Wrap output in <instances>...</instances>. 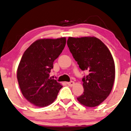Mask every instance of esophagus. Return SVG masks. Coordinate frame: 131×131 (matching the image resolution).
Here are the masks:
<instances>
[{"label":"esophagus","instance_id":"34e87169","mask_svg":"<svg viewBox=\"0 0 131 131\" xmlns=\"http://www.w3.org/2000/svg\"><path fill=\"white\" fill-rule=\"evenodd\" d=\"M67 84L69 85V86H73V85L75 84V83L72 81H70V82H67Z\"/></svg>","mask_w":131,"mask_h":131}]
</instances>
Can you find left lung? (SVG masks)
Instances as JSON below:
<instances>
[{
  "instance_id": "left-lung-1",
  "label": "left lung",
  "mask_w": 131,
  "mask_h": 131,
  "mask_svg": "<svg viewBox=\"0 0 131 131\" xmlns=\"http://www.w3.org/2000/svg\"><path fill=\"white\" fill-rule=\"evenodd\" d=\"M67 46L82 70L84 92L77 100L88 107L101 104L110 94L115 80V63L106 45L95 37H69Z\"/></svg>"
}]
</instances>
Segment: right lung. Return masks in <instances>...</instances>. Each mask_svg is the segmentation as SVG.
<instances>
[{
	"instance_id": "right-lung-1",
	"label": "right lung",
	"mask_w": 131,
	"mask_h": 131,
	"mask_svg": "<svg viewBox=\"0 0 131 131\" xmlns=\"http://www.w3.org/2000/svg\"><path fill=\"white\" fill-rule=\"evenodd\" d=\"M66 43V38L39 39L22 55L17 71L19 85L24 97L36 106L51 104L62 88L49 73Z\"/></svg>"
}]
</instances>
